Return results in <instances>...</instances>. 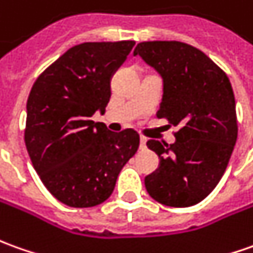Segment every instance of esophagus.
Masks as SVG:
<instances>
[{
  "instance_id": "34e87169",
  "label": "esophagus",
  "mask_w": 253,
  "mask_h": 253,
  "mask_svg": "<svg viewBox=\"0 0 253 253\" xmlns=\"http://www.w3.org/2000/svg\"><path fill=\"white\" fill-rule=\"evenodd\" d=\"M147 148V138L145 137H141L140 138V149Z\"/></svg>"
}]
</instances>
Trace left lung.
Masks as SVG:
<instances>
[{"label":"left lung","instance_id":"8db88e82","mask_svg":"<svg viewBox=\"0 0 253 253\" xmlns=\"http://www.w3.org/2000/svg\"><path fill=\"white\" fill-rule=\"evenodd\" d=\"M133 54L162 77L156 116L181 127L170 145L147 142L159 156V166L145 177V188L162 205H197L219 184L237 141L231 83L209 56L185 42L145 41Z\"/></svg>","mask_w":253,"mask_h":253}]
</instances>
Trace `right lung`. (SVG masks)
<instances>
[{"label":"right lung","mask_w":253,"mask_h":253,"mask_svg":"<svg viewBox=\"0 0 253 253\" xmlns=\"http://www.w3.org/2000/svg\"><path fill=\"white\" fill-rule=\"evenodd\" d=\"M134 41L83 42L68 49L33 84L25 142L42 184L72 208H91L111 197L140 135L108 130L91 116L111 98V79Z\"/></svg>","instance_id":"1"}]
</instances>
